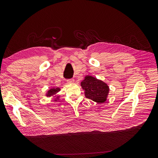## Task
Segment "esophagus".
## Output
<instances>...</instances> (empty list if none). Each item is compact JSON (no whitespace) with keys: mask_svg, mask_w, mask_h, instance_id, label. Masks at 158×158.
Returning a JSON list of instances; mask_svg holds the SVG:
<instances>
[{"mask_svg":"<svg viewBox=\"0 0 158 158\" xmlns=\"http://www.w3.org/2000/svg\"><path fill=\"white\" fill-rule=\"evenodd\" d=\"M66 82H67L68 84H72V83H74V80L73 79V78L69 79V80H66Z\"/></svg>","mask_w":158,"mask_h":158,"instance_id":"esophagus-1","label":"esophagus"}]
</instances>
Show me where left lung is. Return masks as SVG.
<instances>
[{
	"mask_svg": "<svg viewBox=\"0 0 158 158\" xmlns=\"http://www.w3.org/2000/svg\"><path fill=\"white\" fill-rule=\"evenodd\" d=\"M81 86L84 90L85 98L98 103H103L107 100L109 88L103 81L88 75L81 82Z\"/></svg>",
	"mask_w": 158,
	"mask_h": 158,
	"instance_id": "obj_1",
	"label": "left lung"
}]
</instances>
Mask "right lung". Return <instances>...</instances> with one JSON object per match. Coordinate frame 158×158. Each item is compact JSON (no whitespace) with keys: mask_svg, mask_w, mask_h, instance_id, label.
<instances>
[{"mask_svg":"<svg viewBox=\"0 0 158 158\" xmlns=\"http://www.w3.org/2000/svg\"><path fill=\"white\" fill-rule=\"evenodd\" d=\"M60 90V89L59 88H52L47 91V92L46 94V96L47 97L52 96L53 98H55L54 99V101L56 102L57 100L59 99V98H60L59 95H56V94L58 93Z\"/></svg>","mask_w":158,"mask_h":158,"instance_id":"1","label":"right lung"}]
</instances>
